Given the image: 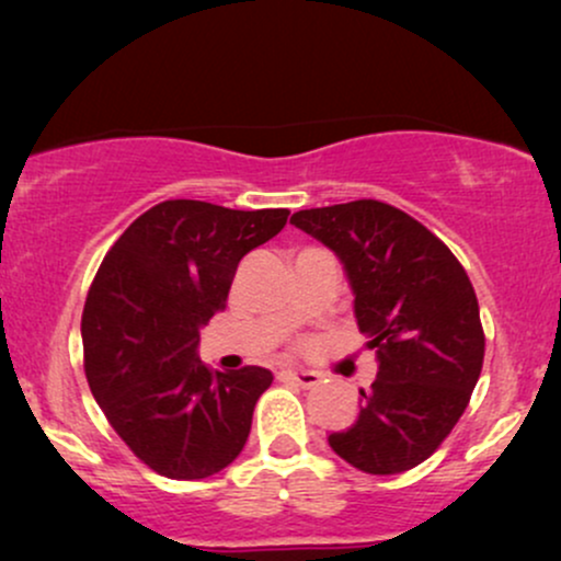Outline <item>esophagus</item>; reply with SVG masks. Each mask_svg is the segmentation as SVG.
<instances>
[{"label":"esophagus","mask_w":561,"mask_h":561,"mask_svg":"<svg viewBox=\"0 0 561 561\" xmlns=\"http://www.w3.org/2000/svg\"><path fill=\"white\" fill-rule=\"evenodd\" d=\"M279 379H282V382L300 385V388H313V385L321 382V375H319V371H311V369H293V366H287V369L279 371Z\"/></svg>","instance_id":"1"}]
</instances>
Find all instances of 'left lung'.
I'll return each mask as SVG.
<instances>
[{"mask_svg":"<svg viewBox=\"0 0 561 561\" xmlns=\"http://www.w3.org/2000/svg\"><path fill=\"white\" fill-rule=\"evenodd\" d=\"M300 231L332 250L377 379L356 422L330 435L340 459L369 474L422 465L465 414L485 334L472 282L427 227L379 199L298 210Z\"/></svg>","mask_w":561,"mask_h":561,"instance_id":"obj_1","label":"left lung"}]
</instances>
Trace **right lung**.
<instances>
[{
    "label": "right lung",
    "instance_id": "obj_1",
    "mask_svg": "<svg viewBox=\"0 0 561 561\" xmlns=\"http://www.w3.org/2000/svg\"><path fill=\"white\" fill-rule=\"evenodd\" d=\"M289 210L165 199L107 250L81 319L83 369L107 422L147 467L203 480L240 456L272 371H210L199 327L227 306L237 266Z\"/></svg>",
    "mask_w": 561,
    "mask_h": 561
}]
</instances>
